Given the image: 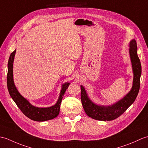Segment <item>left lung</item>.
<instances>
[{"label":"left lung","instance_id":"left-lung-1","mask_svg":"<svg viewBox=\"0 0 148 148\" xmlns=\"http://www.w3.org/2000/svg\"><path fill=\"white\" fill-rule=\"evenodd\" d=\"M129 53L134 72L133 84L132 89L123 98L111 106H103L94 103L87 95L84 88L81 86V99L86 114L93 119L100 121H111L121 116L136 100L140 88L141 64L137 55L136 40L130 42Z\"/></svg>","mask_w":148,"mask_h":148}]
</instances>
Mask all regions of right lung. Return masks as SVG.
Instances as JSON below:
<instances>
[{"instance_id":"obj_1","label":"right lung","mask_w":148,"mask_h":148,"mask_svg":"<svg viewBox=\"0 0 148 148\" xmlns=\"http://www.w3.org/2000/svg\"><path fill=\"white\" fill-rule=\"evenodd\" d=\"M15 53L16 49L11 53L8 64L7 84L9 93L11 98L21 112L32 120L45 121L56 118L59 114L62 100L70 83H65L63 84L59 98L54 106L49 107V108H37V107L32 106L26 99L20 95L14 85L13 80V62Z\"/></svg>"}]
</instances>
